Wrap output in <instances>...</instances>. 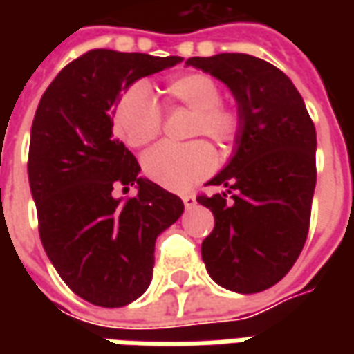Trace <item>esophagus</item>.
<instances>
[{
    "instance_id": "obj_1",
    "label": "esophagus",
    "mask_w": 354,
    "mask_h": 354,
    "mask_svg": "<svg viewBox=\"0 0 354 354\" xmlns=\"http://www.w3.org/2000/svg\"><path fill=\"white\" fill-rule=\"evenodd\" d=\"M182 201H184L185 208H193V207H195V203H197L193 195H184V197H182Z\"/></svg>"
}]
</instances>
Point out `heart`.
Returning a JSON list of instances; mask_svg holds the SVG:
<instances>
[{"label":"heart","instance_id":"obj_1","mask_svg":"<svg viewBox=\"0 0 354 354\" xmlns=\"http://www.w3.org/2000/svg\"><path fill=\"white\" fill-rule=\"evenodd\" d=\"M169 106L192 109V136L205 134L222 146H230L241 134L243 117L237 109L225 106L222 88L207 73L192 72L170 77L162 85ZM161 108L146 85H132L124 91L113 109L117 134L131 147L147 146L161 132ZM216 167V155L205 142L185 146L159 144L144 157V172L167 189L185 192L199 180L207 178Z\"/></svg>","mask_w":354,"mask_h":354}]
</instances>
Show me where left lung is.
Here are the masks:
<instances>
[{
  "label": "left lung",
  "mask_w": 354,
  "mask_h": 354,
  "mask_svg": "<svg viewBox=\"0 0 354 354\" xmlns=\"http://www.w3.org/2000/svg\"><path fill=\"white\" fill-rule=\"evenodd\" d=\"M222 81L237 102L243 129L233 155L197 197L214 214L201 256L222 288L256 294L288 273L309 231L317 184V132L286 73L243 53L185 60Z\"/></svg>",
  "instance_id": "obj_1"
}]
</instances>
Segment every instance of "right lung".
Returning <instances> with one entry per match:
<instances>
[{"instance_id":"right-lung-1","label":"right lung","mask_w":354,"mask_h":354,"mask_svg":"<svg viewBox=\"0 0 354 354\" xmlns=\"http://www.w3.org/2000/svg\"><path fill=\"white\" fill-rule=\"evenodd\" d=\"M182 57L94 49L53 80L35 109L28 180L39 237L62 281L88 304L123 307L149 286L155 241L184 212V203L147 178L113 138L119 96ZM136 185L127 201L113 187Z\"/></svg>"}]
</instances>
